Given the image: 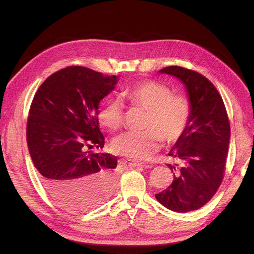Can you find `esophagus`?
<instances>
[{
    "instance_id": "obj_1",
    "label": "esophagus",
    "mask_w": 254,
    "mask_h": 254,
    "mask_svg": "<svg viewBox=\"0 0 254 254\" xmlns=\"http://www.w3.org/2000/svg\"><path fill=\"white\" fill-rule=\"evenodd\" d=\"M126 164H127V166H129L130 168H136V167H145V168H147V167H149V166H147V165H144V164L139 163V162H129V163L126 162Z\"/></svg>"
}]
</instances>
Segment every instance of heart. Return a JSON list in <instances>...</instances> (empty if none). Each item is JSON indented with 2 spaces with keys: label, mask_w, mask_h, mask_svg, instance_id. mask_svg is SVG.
I'll list each match as a JSON object with an SVG mask.
<instances>
[{
  "label": "heart",
  "mask_w": 254,
  "mask_h": 254,
  "mask_svg": "<svg viewBox=\"0 0 254 254\" xmlns=\"http://www.w3.org/2000/svg\"><path fill=\"white\" fill-rule=\"evenodd\" d=\"M122 97L132 107L147 112L142 132H126L112 141V150L127 158L143 161L154 153L162 140L178 141L189 127L191 105L189 98L154 80H146L122 92ZM99 123L108 130H118L124 123L123 107L118 101L109 100L98 112Z\"/></svg>",
  "instance_id": "heart-1"
}]
</instances>
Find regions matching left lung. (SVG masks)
<instances>
[{"instance_id":"8db88e82","label":"left lung","mask_w":254,"mask_h":254,"mask_svg":"<svg viewBox=\"0 0 254 254\" xmlns=\"http://www.w3.org/2000/svg\"><path fill=\"white\" fill-rule=\"evenodd\" d=\"M159 73L177 77L188 90L191 116L188 129L169 156L175 159L174 180L156 193L166 208L185 213L206 205L220 186L231 137L230 120L216 87L195 71L170 65Z\"/></svg>"}]
</instances>
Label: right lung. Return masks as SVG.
Masks as SVG:
<instances>
[{
	"label": "right lung",
	"mask_w": 254,
	"mask_h": 254,
	"mask_svg": "<svg viewBox=\"0 0 254 254\" xmlns=\"http://www.w3.org/2000/svg\"><path fill=\"white\" fill-rule=\"evenodd\" d=\"M116 83L114 75L68 66L50 75L33 99L26 124L32 161L45 190L68 210L95 208L115 190L117 158L89 149L104 147L99 104Z\"/></svg>",
	"instance_id": "obj_1"
}]
</instances>
